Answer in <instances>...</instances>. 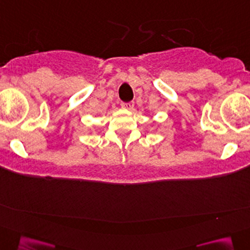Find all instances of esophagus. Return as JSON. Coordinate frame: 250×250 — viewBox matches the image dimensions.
Listing matches in <instances>:
<instances>
[{"mask_svg":"<svg viewBox=\"0 0 250 250\" xmlns=\"http://www.w3.org/2000/svg\"><path fill=\"white\" fill-rule=\"evenodd\" d=\"M133 106H134L133 103H122V107L124 108V110L131 111L133 108Z\"/></svg>","mask_w":250,"mask_h":250,"instance_id":"34e87169","label":"esophagus"}]
</instances>
